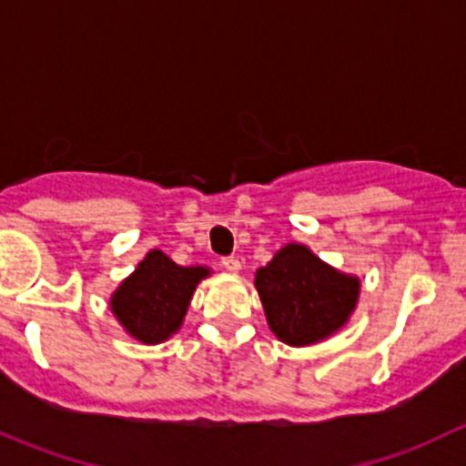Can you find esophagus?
Segmentation results:
<instances>
[{
    "mask_svg": "<svg viewBox=\"0 0 466 466\" xmlns=\"http://www.w3.org/2000/svg\"><path fill=\"white\" fill-rule=\"evenodd\" d=\"M222 267L227 268V271L235 273V271H239V267H242V265H239V260L235 256H224L222 258Z\"/></svg>",
    "mask_w": 466,
    "mask_h": 466,
    "instance_id": "1",
    "label": "esophagus"
}]
</instances>
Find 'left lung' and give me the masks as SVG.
Wrapping results in <instances>:
<instances>
[{"mask_svg": "<svg viewBox=\"0 0 466 466\" xmlns=\"http://www.w3.org/2000/svg\"><path fill=\"white\" fill-rule=\"evenodd\" d=\"M256 287L271 332L289 345H309L348 320L361 285L323 265L303 244H287L258 268Z\"/></svg>", "mask_w": 466, "mask_h": 466, "instance_id": "left-lung-1", "label": "left lung"}]
</instances>
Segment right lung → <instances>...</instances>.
I'll return each instance as SVG.
<instances>
[{"mask_svg":"<svg viewBox=\"0 0 466 466\" xmlns=\"http://www.w3.org/2000/svg\"><path fill=\"white\" fill-rule=\"evenodd\" d=\"M206 267H179L163 251H150L112 296V311L143 343H161L179 329Z\"/></svg>","mask_w":466,"mask_h":466,"instance_id":"1","label":"right lung"}]
</instances>
